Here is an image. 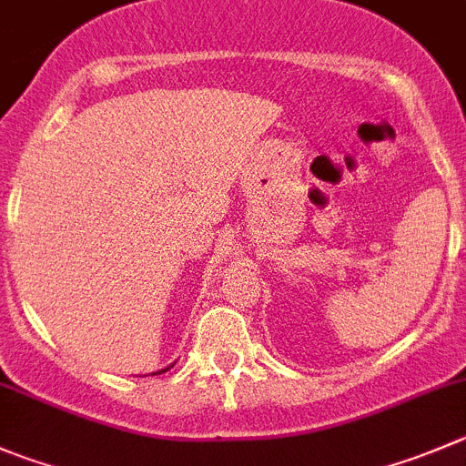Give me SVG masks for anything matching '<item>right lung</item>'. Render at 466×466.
Segmentation results:
<instances>
[{
  "instance_id": "right-lung-1",
  "label": "right lung",
  "mask_w": 466,
  "mask_h": 466,
  "mask_svg": "<svg viewBox=\"0 0 466 466\" xmlns=\"http://www.w3.org/2000/svg\"><path fill=\"white\" fill-rule=\"evenodd\" d=\"M160 372H165V370H160Z\"/></svg>"
}]
</instances>
